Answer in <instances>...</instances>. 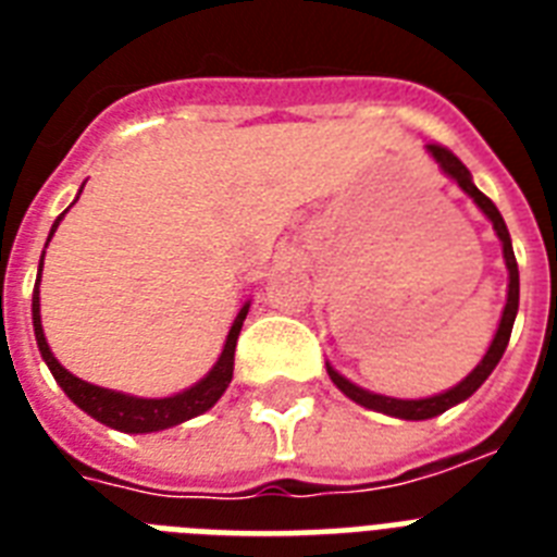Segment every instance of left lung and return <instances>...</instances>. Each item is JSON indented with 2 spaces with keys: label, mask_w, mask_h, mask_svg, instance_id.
Instances as JSON below:
<instances>
[{
  "label": "left lung",
  "mask_w": 557,
  "mask_h": 557,
  "mask_svg": "<svg viewBox=\"0 0 557 557\" xmlns=\"http://www.w3.org/2000/svg\"><path fill=\"white\" fill-rule=\"evenodd\" d=\"M428 152L433 156V161L440 164V170L445 176H450L457 182L462 190L474 199V205L483 210L485 216L492 219L494 231H497V239L503 243V260H506V269H509V297H506V309H503V318H500V326L494 332V341L488 352L483 356V361L474 367V370L468 372L466 379L459 381L457 387L445 389L440 396H431V398H389V396H379V393H370V389L358 387L352 384L349 379H344L338 370H332L326 364V372H330V379L335 381V387L349 396L352 401H358L361 407H370V410H379V413H387V416H396V419H410V422H419V419H433V416L445 413L448 407L459 405V401H466L471 393H476V387L483 384L492 370L497 367V361L503 358L506 347H509V338H511V326H515V318H518V304H520V274H518V260H515V251H511V236H509V227L503 222L500 210L494 208V201L485 196V193L476 190V185L471 182V173L462 161L448 150V147H442V144H428Z\"/></svg>",
  "instance_id": "left-lung-1"
}]
</instances>
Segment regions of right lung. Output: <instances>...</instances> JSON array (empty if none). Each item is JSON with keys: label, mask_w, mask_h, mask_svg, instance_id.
<instances>
[{"label": "right lung", "mask_w": 557, "mask_h": 557, "mask_svg": "<svg viewBox=\"0 0 557 557\" xmlns=\"http://www.w3.org/2000/svg\"><path fill=\"white\" fill-rule=\"evenodd\" d=\"M77 199H81V196H77ZM63 216L65 213H60L54 225H51L48 243H51V236H54L57 225H60V219ZM39 274H42V260H39ZM39 274H37V283H34V300H30V318H34V335H37L39 352H42L48 370H51V375L57 379V384L63 387L65 396L72 398L83 413H89L91 419H98L100 424H107V428H115V431H124V433L164 431V428L182 424L187 422V419H193V416L210 410V407L216 405L219 398H222V393L227 389L231 379H234L236 338H239V330H243V321L251 304H245L243 309H239V314L234 318V326H231V332H227L222 356H219V361L213 364V370H210L205 379L196 381L193 387L176 393V396L138 398V396H129V393H117V389H107V387H98V384H89V381L72 375V372L57 361L54 352L48 349L46 332H42V321H39Z\"/></svg>", "instance_id": "right-lung-1"}]
</instances>
